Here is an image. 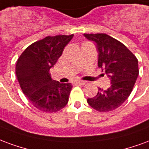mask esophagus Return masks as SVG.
Here are the masks:
<instances>
[{
	"label": "esophagus",
	"mask_w": 149,
	"mask_h": 149,
	"mask_svg": "<svg viewBox=\"0 0 149 149\" xmlns=\"http://www.w3.org/2000/svg\"><path fill=\"white\" fill-rule=\"evenodd\" d=\"M75 83L78 84V85H85L86 82L85 81H82V80H78V81H76Z\"/></svg>",
	"instance_id": "esophagus-1"
}]
</instances>
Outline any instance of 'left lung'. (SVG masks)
I'll list each match as a JSON object with an SVG mask.
<instances>
[{"instance_id": "obj_1", "label": "left lung", "mask_w": 149, "mask_h": 149, "mask_svg": "<svg viewBox=\"0 0 149 149\" xmlns=\"http://www.w3.org/2000/svg\"><path fill=\"white\" fill-rule=\"evenodd\" d=\"M97 44L98 67L111 80L107 90L99 88L97 95L88 98L90 106L98 112H109L121 106L131 94L139 74L138 60L135 55L114 38L104 33L84 34Z\"/></svg>"}]
</instances>
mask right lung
<instances>
[{"label":"right lung","instance_id":"obj_1","mask_svg":"<svg viewBox=\"0 0 149 149\" xmlns=\"http://www.w3.org/2000/svg\"><path fill=\"white\" fill-rule=\"evenodd\" d=\"M74 35L47 36L31 43L17 59L16 75L23 93L41 111L55 113L68 102L70 83L53 80L49 70Z\"/></svg>","mask_w":149,"mask_h":149}]
</instances>
